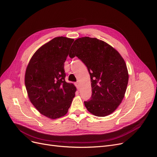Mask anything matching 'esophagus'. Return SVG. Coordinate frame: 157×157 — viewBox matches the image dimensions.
<instances>
[{
  "instance_id": "1",
  "label": "esophagus",
  "mask_w": 157,
  "mask_h": 157,
  "mask_svg": "<svg viewBox=\"0 0 157 157\" xmlns=\"http://www.w3.org/2000/svg\"><path fill=\"white\" fill-rule=\"evenodd\" d=\"M76 87H77V89L79 90V88H80V85H79V83L78 82L76 83Z\"/></svg>"
}]
</instances>
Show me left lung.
<instances>
[{
    "instance_id": "1",
    "label": "left lung",
    "mask_w": 157,
    "mask_h": 157,
    "mask_svg": "<svg viewBox=\"0 0 157 157\" xmlns=\"http://www.w3.org/2000/svg\"><path fill=\"white\" fill-rule=\"evenodd\" d=\"M69 56L80 59L90 74L92 94L84 102L87 110L98 117L113 113L124 97L129 78L119 52L104 41L86 36L74 41Z\"/></svg>"
}]
</instances>
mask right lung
I'll use <instances>...</instances> for the list:
<instances>
[{
    "label": "right lung",
    "instance_id": "obj_1",
    "mask_svg": "<svg viewBox=\"0 0 157 157\" xmlns=\"http://www.w3.org/2000/svg\"><path fill=\"white\" fill-rule=\"evenodd\" d=\"M74 39L59 36L43 45L26 68L25 85L28 98L44 116H64L71 106L76 88L65 81L64 63Z\"/></svg>",
    "mask_w": 157,
    "mask_h": 157
}]
</instances>
